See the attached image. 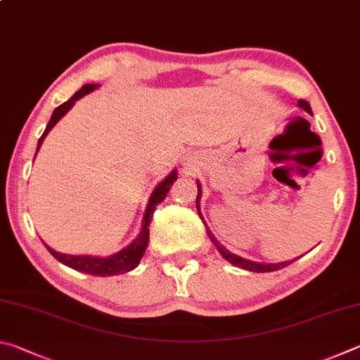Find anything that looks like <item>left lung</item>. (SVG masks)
<instances>
[{"mask_svg":"<svg viewBox=\"0 0 360 360\" xmlns=\"http://www.w3.org/2000/svg\"><path fill=\"white\" fill-rule=\"evenodd\" d=\"M299 107H302V109L307 110L308 113H311V107H310V104L307 103L305 99H300V101H299ZM200 196H202V188H200V184L198 181V198H196V207H198V212H199ZM205 228H207V226H205ZM207 234H209L210 240L213 242V245H215L217 250L219 251V253H221V256L224 257L226 261L231 262L232 266H236V267H240V269H245V270H250V272H275V270H280V269H283V267H286V266H289V264H291L292 261L297 259V257H295V259H292V261L276 262V264H262V262L248 261V259H245V257L237 256V255L231 253V251L226 250V248L223 247V245L219 243L215 237H213V234H212L209 228H207Z\"/></svg>","mask_w":360,"mask_h":360,"instance_id":"1","label":"left lung"}]
</instances>
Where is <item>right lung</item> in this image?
<instances>
[{
  "mask_svg": "<svg viewBox=\"0 0 360 360\" xmlns=\"http://www.w3.org/2000/svg\"><path fill=\"white\" fill-rule=\"evenodd\" d=\"M98 84H86L80 88L79 91H75L72 98H69L66 103H63L61 105L56 107L53 110L52 117H50V122L46 126V131L42 132V136L39 137V142H37V150L41 148V145L44 142V139L49 134V131L53 128V126L60 122V118H63L68 113V110L74 105L75 101H79L82 96L91 93L93 90H96ZM36 150V151H37ZM176 180V170L174 169L166 179H164L160 185L155 188V191L151 193L147 210H145V215L142 219V229L141 234H139L137 238H134L128 247H124L123 250H120L118 253L107 256V257H99V256H72V255H63L55 251L53 248H50L49 245H46V248L50 251L56 261H60L65 266L71 267L74 270H79V272H84L88 275H94V276H112V275H120V274H126L129 270L136 269L137 264L141 262V257L143 256L145 250H147L148 245V237H150V229L148 226L151 223V218H153V212L156 209V205L161 202V200L166 199L167 193L170 190V186L174 185V181Z\"/></svg>",
  "mask_w": 360,
  "mask_h": 360,
  "instance_id": "1",
  "label": "right lung"
}]
</instances>
